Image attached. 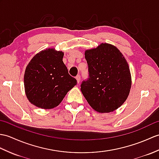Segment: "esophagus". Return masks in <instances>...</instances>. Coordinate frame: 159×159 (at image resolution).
I'll return each instance as SVG.
<instances>
[{"label":"esophagus","mask_w":159,"mask_h":159,"mask_svg":"<svg viewBox=\"0 0 159 159\" xmlns=\"http://www.w3.org/2000/svg\"><path fill=\"white\" fill-rule=\"evenodd\" d=\"M76 80H77V83H80V76L79 75H77L76 76Z\"/></svg>","instance_id":"esophagus-1"}]
</instances>
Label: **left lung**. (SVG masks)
I'll list each match as a JSON object with an SVG mask.
<instances>
[{
  "label": "left lung",
  "instance_id": "obj_1",
  "mask_svg": "<svg viewBox=\"0 0 159 159\" xmlns=\"http://www.w3.org/2000/svg\"><path fill=\"white\" fill-rule=\"evenodd\" d=\"M89 78L80 90L92 108L101 113L113 112L126 100L131 87L129 68L116 47L102 43L87 50Z\"/></svg>",
  "mask_w": 159,
  "mask_h": 159
}]
</instances>
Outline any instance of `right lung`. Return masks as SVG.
<instances>
[{
  "instance_id": "add662e5",
  "label": "right lung",
  "mask_w": 159,
  "mask_h": 159,
  "mask_svg": "<svg viewBox=\"0 0 159 159\" xmlns=\"http://www.w3.org/2000/svg\"><path fill=\"white\" fill-rule=\"evenodd\" d=\"M63 57L61 51L48 49L30 61L25 71L24 87L31 104L43 109L53 108L76 85L77 81L68 74Z\"/></svg>"
}]
</instances>
